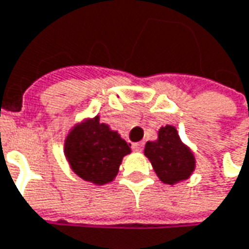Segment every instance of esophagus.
Segmentation results:
<instances>
[{
  "mask_svg": "<svg viewBox=\"0 0 249 249\" xmlns=\"http://www.w3.org/2000/svg\"><path fill=\"white\" fill-rule=\"evenodd\" d=\"M131 147L134 151H142V142H134Z\"/></svg>",
  "mask_w": 249,
  "mask_h": 249,
  "instance_id": "34e87169",
  "label": "esophagus"
}]
</instances>
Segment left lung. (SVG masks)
I'll list each match as a JSON object with an SVG mask.
<instances>
[{
	"mask_svg": "<svg viewBox=\"0 0 249 249\" xmlns=\"http://www.w3.org/2000/svg\"><path fill=\"white\" fill-rule=\"evenodd\" d=\"M144 155L149 159L159 180L170 186L187 180L196 169L194 154L183 144L176 127L170 124L159 129L158 140L145 144Z\"/></svg>",
	"mask_w": 249,
	"mask_h": 249,
	"instance_id": "obj_1",
	"label": "left lung"
}]
</instances>
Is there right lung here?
I'll use <instances>...</instances> for the list:
<instances>
[{
  "label": "right lung",
  "mask_w": 249,
  "mask_h": 249,
  "mask_svg": "<svg viewBox=\"0 0 249 249\" xmlns=\"http://www.w3.org/2000/svg\"><path fill=\"white\" fill-rule=\"evenodd\" d=\"M63 149L73 172L98 186L110 183L116 177L123 157L131 152L130 144L118 131L101 123L100 116L73 126Z\"/></svg>",
  "instance_id": "add662e5"
}]
</instances>
